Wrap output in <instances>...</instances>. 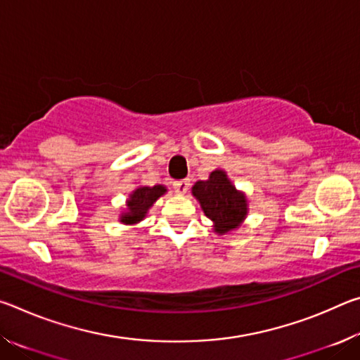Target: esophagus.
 <instances>
[{
	"label": "esophagus",
	"instance_id": "obj_1",
	"mask_svg": "<svg viewBox=\"0 0 360 360\" xmlns=\"http://www.w3.org/2000/svg\"><path fill=\"white\" fill-rule=\"evenodd\" d=\"M173 187L176 193L179 195H184L188 191V179H179V181H174L173 182Z\"/></svg>",
	"mask_w": 360,
	"mask_h": 360
}]
</instances>
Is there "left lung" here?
I'll return each instance as SVG.
<instances>
[{
  "instance_id": "obj_1",
  "label": "left lung",
  "mask_w": 360,
  "mask_h": 360,
  "mask_svg": "<svg viewBox=\"0 0 360 360\" xmlns=\"http://www.w3.org/2000/svg\"><path fill=\"white\" fill-rule=\"evenodd\" d=\"M192 193L198 198L205 214L214 221L219 233L238 227L248 212L246 197L231 186L221 169L212 172L208 181L195 182Z\"/></svg>"
}]
</instances>
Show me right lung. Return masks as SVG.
Here are the masks:
<instances>
[{"instance_id":"obj_1","label":"right lung","mask_w":360,"mask_h":360,"mask_svg":"<svg viewBox=\"0 0 360 360\" xmlns=\"http://www.w3.org/2000/svg\"><path fill=\"white\" fill-rule=\"evenodd\" d=\"M167 192L163 186H154V187H139L130 195V200L127 202L129 206V212L122 216V222L124 224H136L143 221L146 212L154 205L158 197H162Z\"/></svg>"}]
</instances>
